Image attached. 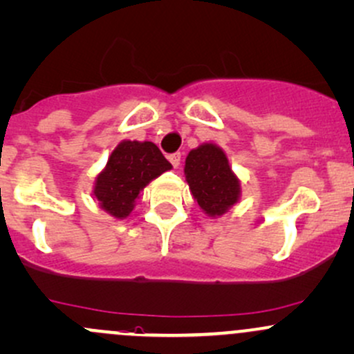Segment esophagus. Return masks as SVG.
Masks as SVG:
<instances>
[{
    "label": "esophagus",
    "instance_id": "1",
    "mask_svg": "<svg viewBox=\"0 0 354 354\" xmlns=\"http://www.w3.org/2000/svg\"><path fill=\"white\" fill-rule=\"evenodd\" d=\"M168 159L171 161V165L174 166V168H178V166H180V161H181V154L180 153H174V154H171Z\"/></svg>",
    "mask_w": 354,
    "mask_h": 354
}]
</instances>
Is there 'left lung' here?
I'll list each match as a JSON object with an SVG mask.
<instances>
[{
    "label": "left lung",
    "instance_id": "1",
    "mask_svg": "<svg viewBox=\"0 0 354 354\" xmlns=\"http://www.w3.org/2000/svg\"><path fill=\"white\" fill-rule=\"evenodd\" d=\"M185 176L196 203L212 218L227 213L240 200V180L228 165L225 151L213 142L189 151Z\"/></svg>",
    "mask_w": 354,
    "mask_h": 354
}]
</instances>
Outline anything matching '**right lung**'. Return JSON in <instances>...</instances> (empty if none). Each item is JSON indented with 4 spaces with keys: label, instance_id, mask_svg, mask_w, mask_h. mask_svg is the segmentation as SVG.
<instances>
[{
    "label": "right lung",
    "instance_id": "1",
    "mask_svg": "<svg viewBox=\"0 0 354 354\" xmlns=\"http://www.w3.org/2000/svg\"><path fill=\"white\" fill-rule=\"evenodd\" d=\"M173 166L151 141H120L95 178L94 198L114 218H126L134 209L139 193L154 178Z\"/></svg>",
    "mask_w": 354,
    "mask_h": 354
}]
</instances>
